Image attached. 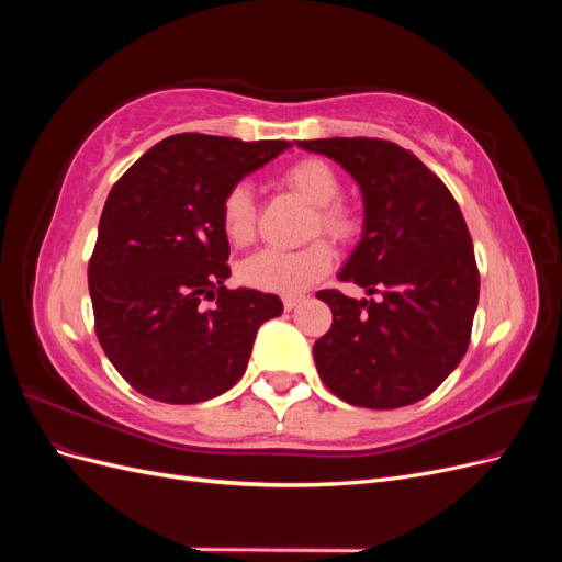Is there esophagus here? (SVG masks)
<instances>
[{
	"instance_id": "esophagus-1",
	"label": "esophagus",
	"mask_w": 562,
	"mask_h": 562,
	"mask_svg": "<svg viewBox=\"0 0 562 562\" xmlns=\"http://www.w3.org/2000/svg\"><path fill=\"white\" fill-rule=\"evenodd\" d=\"M300 302H302L300 295H285L283 297V307H285V312H293Z\"/></svg>"
}]
</instances>
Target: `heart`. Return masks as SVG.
Listing matches in <instances>:
<instances>
[{
    "label": "heart",
    "instance_id": "1",
    "mask_svg": "<svg viewBox=\"0 0 562 562\" xmlns=\"http://www.w3.org/2000/svg\"><path fill=\"white\" fill-rule=\"evenodd\" d=\"M283 182L288 190H293L300 199L314 206L310 223L312 236L323 232L333 241L347 244L359 234V215L347 203L337 201L342 184H339V176L328 161L316 157L302 159L288 168ZM255 223H258V211H255L250 187L244 182L234 184L225 194L223 206H220V225H223L225 236L234 246H248L255 239ZM333 260L335 250L328 241H312L297 250L265 248L250 255L241 265L239 274L244 283L260 288V291L297 295L326 277Z\"/></svg>",
    "mask_w": 562,
    "mask_h": 562
}]
</instances>
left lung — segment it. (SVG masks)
Returning <instances> with one entry per match:
<instances>
[{
    "instance_id": "left-lung-1",
    "label": "left lung",
    "mask_w": 562,
    "mask_h": 562,
    "mask_svg": "<svg viewBox=\"0 0 562 562\" xmlns=\"http://www.w3.org/2000/svg\"><path fill=\"white\" fill-rule=\"evenodd\" d=\"M297 147L337 161L361 187L363 234L339 281L378 300L316 293L333 310L316 370L351 405L391 411L427 398L469 349L481 277L454 196L413 151L378 138Z\"/></svg>"
}]
</instances>
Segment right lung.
I'll use <instances>...</instances> for the list:
<instances>
[{
  "label": "right lung",
  "instance_id": "right-lung-1",
  "mask_svg": "<svg viewBox=\"0 0 562 562\" xmlns=\"http://www.w3.org/2000/svg\"><path fill=\"white\" fill-rule=\"evenodd\" d=\"M288 147L178 133L114 182L89 293L98 342L138 394L176 405L225 394L246 372L258 328L281 316L277 295L225 285L229 241L220 206Z\"/></svg>",
  "mask_w": 562,
  "mask_h": 562
}]
</instances>
